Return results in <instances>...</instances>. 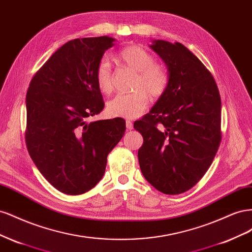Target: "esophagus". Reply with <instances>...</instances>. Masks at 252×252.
Segmentation results:
<instances>
[{
  "label": "esophagus",
  "mask_w": 252,
  "mask_h": 252,
  "mask_svg": "<svg viewBox=\"0 0 252 252\" xmlns=\"http://www.w3.org/2000/svg\"><path fill=\"white\" fill-rule=\"evenodd\" d=\"M126 128L129 129V130H131V129L133 128V124H132L131 121H129V120L126 121Z\"/></svg>",
  "instance_id": "34e87169"
}]
</instances>
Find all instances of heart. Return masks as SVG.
Returning <instances> with one entry per match:
<instances>
[{"mask_svg": "<svg viewBox=\"0 0 252 252\" xmlns=\"http://www.w3.org/2000/svg\"><path fill=\"white\" fill-rule=\"evenodd\" d=\"M114 61L135 72L131 94H120L107 104V112L112 117L133 119L146 109L151 98L161 97L169 84L166 67L155 61L151 53L139 45L121 48ZM95 82L101 93L109 94L112 90V71L108 61L102 59L95 68Z\"/></svg>", "mask_w": 252, "mask_h": 252, "instance_id": "b5f03b06", "label": "heart"}]
</instances>
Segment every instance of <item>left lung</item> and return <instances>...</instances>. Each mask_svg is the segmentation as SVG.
Instances as JSON below:
<instances>
[{
	"label": "left lung",
	"instance_id": "1",
	"mask_svg": "<svg viewBox=\"0 0 252 252\" xmlns=\"http://www.w3.org/2000/svg\"><path fill=\"white\" fill-rule=\"evenodd\" d=\"M169 84L150 112L133 127L143 136L138 157L150 184L165 194L191 189L215 158L220 132V96L210 71L184 45L156 40Z\"/></svg>",
	"mask_w": 252,
	"mask_h": 252
}]
</instances>
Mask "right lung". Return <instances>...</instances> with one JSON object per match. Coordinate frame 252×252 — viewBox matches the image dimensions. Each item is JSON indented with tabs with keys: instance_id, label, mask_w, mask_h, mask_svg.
<instances>
[{
	"instance_id": "1",
	"label": "right lung",
	"mask_w": 252,
	"mask_h": 252,
	"mask_svg": "<svg viewBox=\"0 0 252 252\" xmlns=\"http://www.w3.org/2000/svg\"><path fill=\"white\" fill-rule=\"evenodd\" d=\"M113 41L97 36L67 42L29 84L27 150L43 177L66 194L85 193L101 181L107 156L126 130L121 118L87 121L104 108L95 68Z\"/></svg>"
}]
</instances>
